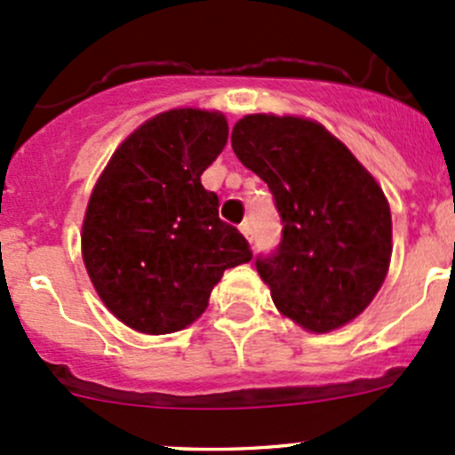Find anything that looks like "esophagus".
I'll use <instances>...</instances> for the list:
<instances>
[{
    "mask_svg": "<svg viewBox=\"0 0 455 455\" xmlns=\"http://www.w3.org/2000/svg\"><path fill=\"white\" fill-rule=\"evenodd\" d=\"M240 231L246 240H251V237H253V224H251V220H244V222L240 224Z\"/></svg>",
    "mask_w": 455,
    "mask_h": 455,
    "instance_id": "esophagus-1",
    "label": "esophagus"
}]
</instances>
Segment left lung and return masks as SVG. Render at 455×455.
Returning <instances> with one entry per match:
<instances>
[{"label":"left lung","instance_id":"1","mask_svg":"<svg viewBox=\"0 0 455 455\" xmlns=\"http://www.w3.org/2000/svg\"><path fill=\"white\" fill-rule=\"evenodd\" d=\"M231 145L282 218L277 249L255 259L279 313L313 332L363 313L392 257V215L374 178L304 118L251 114L235 123Z\"/></svg>","mask_w":455,"mask_h":455}]
</instances>
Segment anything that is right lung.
<instances>
[{
  "label": "right lung",
  "mask_w": 455,
  "mask_h": 455,
  "mask_svg": "<svg viewBox=\"0 0 455 455\" xmlns=\"http://www.w3.org/2000/svg\"><path fill=\"white\" fill-rule=\"evenodd\" d=\"M227 139L222 114L169 109L114 151L92 191L81 235L87 275L109 313L139 332L189 325L224 270L253 257L200 182Z\"/></svg>",
  "instance_id": "right-lung-1"
}]
</instances>
